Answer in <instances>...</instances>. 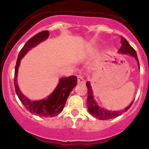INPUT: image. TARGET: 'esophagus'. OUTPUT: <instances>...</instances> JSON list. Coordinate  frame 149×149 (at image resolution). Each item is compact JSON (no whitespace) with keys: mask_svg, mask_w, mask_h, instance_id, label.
I'll list each match as a JSON object with an SVG mask.
<instances>
[{"mask_svg":"<svg viewBox=\"0 0 149 149\" xmlns=\"http://www.w3.org/2000/svg\"><path fill=\"white\" fill-rule=\"evenodd\" d=\"M77 82L79 84H85V80H84L83 76H80V75L77 76Z\"/></svg>","mask_w":149,"mask_h":149,"instance_id":"obj_1","label":"esophagus"}]
</instances>
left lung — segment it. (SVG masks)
Wrapping results in <instances>:
<instances>
[{"label": "left lung", "instance_id": "left-lung-1", "mask_svg": "<svg viewBox=\"0 0 149 149\" xmlns=\"http://www.w3.org/2000/svg\"><path fill=\"white\" fill-rule=\"evenodd\" d=\"M121 39V44L122 46L120 48L119 51L121 53H125V54H130V55L134 57L136 59V61L139 63V61L138 59L137 54H136V50L130 45V44L128 43V42L126 40L125 38H124L123 37H120ZM86 86L87 89H88V98H87V105H88V112L91 113V115L92 116H94V118H98L99 120H109L112 119V118H117V117L120 116L123 112H126L127 110H128L129 108L131 107L132 102L127 107H126L125 109L123 111H108L107 109H104L103 108L100 107L97 105V104L96 103V102L94 101V97H93L92 94V90H91V86L88 82H86Z\"/></svg>", "mask_w": 149, "mask_h": 149}]
</instances>
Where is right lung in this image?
I'll return each instance as SVG.
<instances>
[{
    "label": "right lung",
    "instance_id": "add662e5",
    "mask_svg": "<svg viewBox=\"0 0 149 149\" xmlns=\"http://www.w3.org/2000/svg\"><path fill=\"white\" fill-rule=\"evenodd\" d=\"M48 36H49V31L47 30L40 31L29 39L21 49L18 55L16 65L15 67L14 86L18 97L27 110L36 115L51 118L58 115L63 110L69 94L77 84V77L75 76H71L61 79L58 86L46 100L34 102L29 100L21 93L16 79L18 68L22 58L27 53L30 49L37 45L43 40H46Z\"/></svg>",
    "mask_w": 149,
    "mask_h": 149
}]
</instances>
